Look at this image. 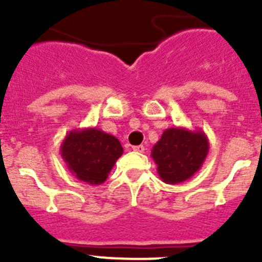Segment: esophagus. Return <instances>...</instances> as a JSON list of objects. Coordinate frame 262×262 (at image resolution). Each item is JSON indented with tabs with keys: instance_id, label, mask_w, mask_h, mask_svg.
<instances>
[{
	"instance_id": "1",
	"label": "esophagus",
	"mask_w": 262,
	"mask_h": 262,
	"mask_svg": "<svg viewBox=\"0 0 262 262\" xmlns=\"http://www.w3.org/2000/svg\"><path fill=\"white\" fill-rule=\"evenodd\" d=\"M133 149L135 152H140L142 154V152H144V145H134Z\"/></svg>"
}]
</instances>
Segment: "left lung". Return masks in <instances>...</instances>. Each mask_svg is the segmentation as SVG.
Returning a JSON list of instances; mask_svg holds the SVG:
<instances>
[{
	"label": "left lung",
	"mask_w": 262,
	"mask_h": 262,
	"mask_svg": "<svg viewBox=\"0 0 262 262\" xmlns=\"http://www.w3.org/2000/svg\"><path fill=\"white\" fill-rule=\"evenodd\" d=\"M210 143L202 129L170 127L154 145L151 156L163 182L181 184L194 176L205 163Z\"/></svg>",
	"instance_id": "8db88e82"
}]
</instances>
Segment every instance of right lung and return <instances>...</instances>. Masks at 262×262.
<instances>
[{
	"mask_svg": "<svg viewBox=\"0 0 262 262\" xmlns=\"http://www.w3.org/2000/svg\"><path fill=\"white\" fill-rule=\"evenodd\" d=\"M122 154L119 140L97 127L72 129L60 145L69 172L89 185L103 184Z\"/></svg>",
	"mask_w": 262,
	"mask_h": 262,
	"instance_id": "1",
	"label": "right lung"
}]
</instances>
